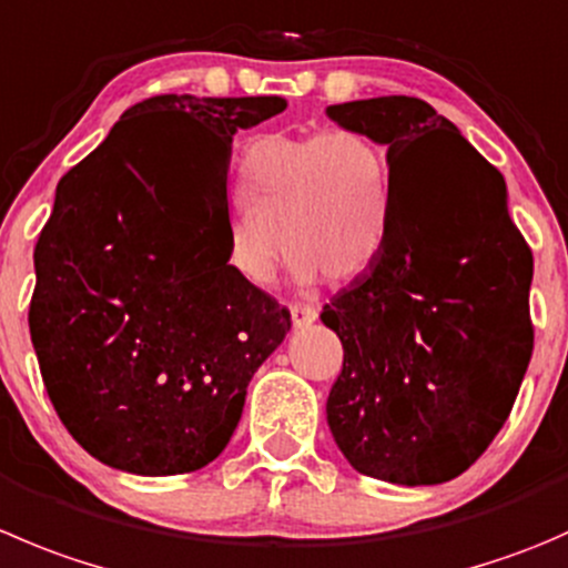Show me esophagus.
<instances>
[{"label":"esophagus","instance_id":"34e87169","mask_svg":"<svg viewBox=\"0 0 568 568\" xmlns=\"http://www.w3.org/2000/svg\"><path fill=\"white\" fill-rule=\"evenodd\" d=\"M291 318H294V327H311V324L318 318V311L313 305L294 302V305H291Z\"/></svg>","mask_w":568,"mask_h":568}]
</instances>
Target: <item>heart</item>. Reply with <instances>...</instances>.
Listing matches in <instances>:
<instances>
[{
  "mask_svg": "<svg viewBox=\"0 0 568 568\" xmlns=\"http://www.w3.org/2000/svg\"><path fill=\"white\" fill-rule=\"evenodd\" d=\"M241 211L227 222V266L250 288L272 283L280 241L294 277L352 280L388 233L390 166L383 146L352 126L252 138L235 169ZM281 239H276V233Z\"/></svg>",
  "mask_w": 568,
  "mask_h": 568,
  "instance_id": "heart-1",
  "label": "heart"
}]
</instances>
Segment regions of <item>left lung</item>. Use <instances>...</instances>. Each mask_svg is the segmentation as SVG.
I'll return each mask as SVG.
<instances>
[{
  "label": "left lung",
  "instance_id": "8db88e82",
  "mask_svg": "<svg viewBox=\"0 0 568 568\" xmlns=\"http://www.w3.org/2000/svg\"><path fill=\"white\" fill-rule=\"evenodd\" d=\"M327 115L388 146L390 166L383 246L322 311L344 344L329 433L361 475L438 486L510 416L532 355V252L503 174L427 102L357 99Z\"/></svg>",
  "mask_w": 568,
  "mask_h": 568
}]
</instances>
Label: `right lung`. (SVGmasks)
<instances>
[{"instance_id": "obj_1", "label": "right lung", "mask_w": 568, "mask_h": 568, "mask_svg": "<svg viewBox=\"0 0 568 568\" xmlns=\"http://www.w3.org/2000/svg\"><path fill=\"white\" fill-rule=\"evenodd\" d=\"M283 97L163 93L132 104L58 183L36 244L30 335L65 430L144 477L230 444L291 313L227 266L233 135Z\"/></svg>"}]
</instances>
